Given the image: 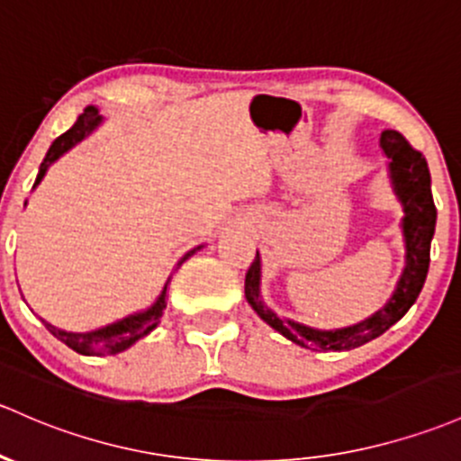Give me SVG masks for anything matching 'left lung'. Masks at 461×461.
I'll use <instances>...</instances> for the list:
<instances>
[{
  "label": "left lung",
  "instance_id": "left-lung-1",
  "mask_svg": "<svg viewBox=\"0 0 461 461\" xmlns=\"http://www.w3.org/2000/svg\"><path fill=\"white\" fill-rule=\"evenodd\" d=\"M380 147H383L384 156L389 158V177L391 186H393L395 195H398L400 204H402V235H404V270L400 276L395 292L391 294L383 310L371 314L369 319L360 321V323L351 325L343 330H314L296 321L281 319L275 312L266 308L261 301L259 284H261V259L257 252L255 261L250 264L246 272V301L250 308L264 319L272 330L284 334L292 343L301 345V348H316L323 351H345L360 348V345L369 343V340L378 339L384 334L391 325L398 323L404 314H407L411 305L422 292L424 281H427L429 261H430V240L435 232V220H438V211H435L433 195H430V173L427 160L418 149L409 145L407 138L400 131L387 130L380 136Z\"/></svg>",
  "mask_w": 461,
  "mask_h": 461
}]
</instances>
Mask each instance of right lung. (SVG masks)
Instances as JSON below:
<instances>
[{"mask_svg": "<svg viewBox=\"0 0 461 461\" xmlns=\"http://www.w3.org/2000/svg\"><path fill=\"white\" fill-rule=\"evenodd\" d=\"M101 122H103V116L98 113L96 107H86V112H83L81 116L77 118V122H74L70 130H68L66 133H61V136H59L57 140H54L50 145V149H48L46 158H43L41 167H39L34 186H37L39 182L43 180L48 167H50L54 160H59L63 153L70 151L74 145H78L83 138L90 136V133L96 130ZM200 249H202V246H197V249L186 252V255L180 259V264H185V261L189 259L191 255H195V252ZM180 264H177V266H180ZM167 285H169V281H167L165 288H162V292H160V296H158L156 303H153L151 308L136 312V314L125 316V319L116 321V323H112V325H105V328H101V330L66 331V330L54 328V325L46 323V321H43V323H46V328L50 330L52 336H57L61 343H66L68 348L77 351V354H83V356L118 354V351H125L127 348H131L136 340H140L142 336L149 334V331L156 328L158 323H160L162 310L167 308Z\"/></svg>", "mask_w": 461, "mask_h": 461, "instance_id": "1", "label": "right lung"}]
</instances>
